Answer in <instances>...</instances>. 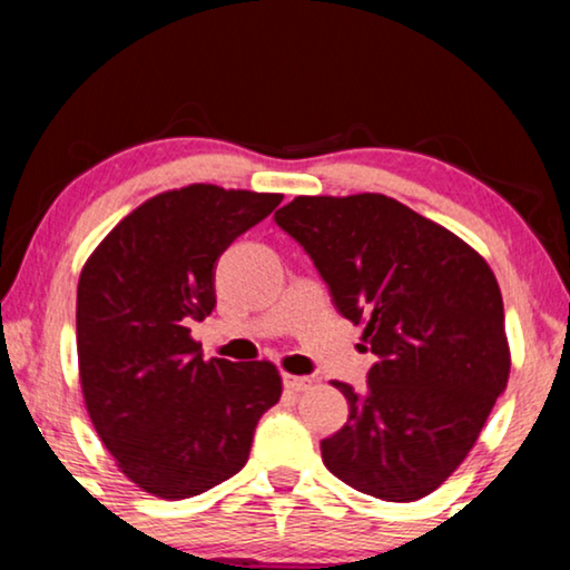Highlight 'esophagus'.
Returning a JSON list of instances; mask_svg holds the SVG:
<instances>
[{"label": "esophagus", "mask_w": 570, "mask_h": 570, "mask_svg": "<svg viewBox=\"0 0 570 570\" xmlns=\"http://www.w3.org/2000/svg\"><path fill=\"white\" fill-rule=\"evenodd\" d=\"M283 386L287 389V392L298 394V392H306V389L311 386V379H306V376H291V373H285Z\"/></svg>", "instance_id": "1"}]
</instances>
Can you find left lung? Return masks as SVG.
Listing matches in <instances>:
<instances>
[{
	"mask_svg": "<svg viewBox=\"0 0 570 570\" xmlns=\"http://www.w3.org/2000/svg\"><path fill=\"white\" fill-rule=\"evenodd\" d=\"M275 223L379 357L363 394L334 381L350 415L322 441L326 470L381 501L433 493L509 381L503 298L488 262L384 194L295 197Z\"/></svg>",
	"mask_w": 570,
	"mask_h": 570,
	"instance_id": "8db88e82",
	"label": "left lung"
}]
</instances>
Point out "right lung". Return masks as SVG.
I'll use <instances>...</instances> for the list:
<instances>
[{"instance_id": "obj_1", "label": "right lung", "mask_w": 570, "mask_h": 570, "mask_svg": "<svg viewBox=\"0 0 570 570\" xmlns=\"http://www.w3.org/2000/svg\"><path fill=\"white\" fill-rule=\"evenodd\" d=\"M283 194L191 184L108 233L77 285V361L90 420L119 470L178 501L246 464L283 381L272 363L205 361L191 322L213 314L215 267Z\"/></svg>"}]
</instances>
